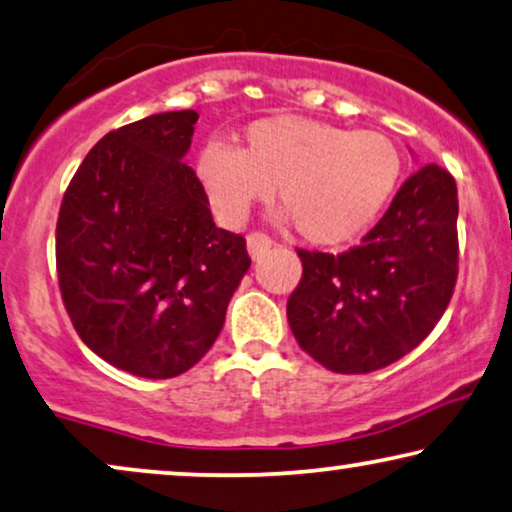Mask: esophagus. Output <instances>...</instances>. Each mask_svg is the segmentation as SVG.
Segmentation results:
<instances>
[{
  "instance_id": "34e87169",
  "label": "esophagus",
  "mask_w": 512,
  "mask_h": 512,
  "mask_svg": "<svg viewBox=\"0 0 512 512\" xmlns=\"http://www.w3.org/2000/svg\"><path fill=\"white\" fill-rule=\"evenodd\" d=\"M271 236L264 234V232H253L248 234V253L253 257H259L262 253H266V250L271 248Z\"/></svg>"
}]
</instances>
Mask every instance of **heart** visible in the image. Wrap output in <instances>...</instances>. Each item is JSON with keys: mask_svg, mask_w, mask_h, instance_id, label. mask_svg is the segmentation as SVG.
<instances>
[{"mask_svg": "<svg viewBox=\"0 0 512 512\" xmlns=\"http://www.w3.org/2000/svg\"><path fill=\"white\" fill-rule=\"evenodd\" d=\"M401 155L385 134L278 115L243 132L239 150L211 141L197 157V176L213 213L241 225L276 190L301 239L338 246L362 234L390 201Z\"/></svg>", "mask_w": 512, "mask_h": 512, "instance_id": "obj_1", "label": "heart"}]
</instances>
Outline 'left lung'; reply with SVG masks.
<instances>
[{"mask_svg":"<svg viewBox=\"0 0 512 512\" xmlns=\"http://www.w3.org/2000/svg\"><path fill=\"white\" fill-rule=\"evenodd\" d=\"M457 183L424 164L378 225L345 253L297 250L304 266L287 299L299 348L334 373H371L431 334L459 271Z\"/></svg>","mask_w":512,"mask_h":512,"instance_id":"1","label":"left lung"}]
</instances>
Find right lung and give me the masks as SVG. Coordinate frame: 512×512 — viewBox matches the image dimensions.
<instances>
[{"mask_svg": "<svg viewBox=\"0 0 512 512\" xmlns=\"http://www.w3.org/2000/svg\"><path fill=\"white\" fill-rule=\"evenodd\" d=\"M197 111L148 115L85 155L62 197L57 280L81 341L132 376L174 378L218 338L250 266L183 162Z\"/></svg>", "mask_w": 512, "mask_h": 512, "instance_id": "obj_1", "label": "right lung"}]
</instances>
